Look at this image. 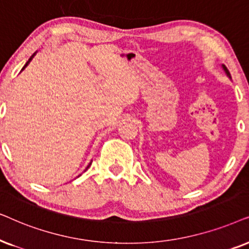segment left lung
Segmentation results:
<instances>
[{"instance_id": "left-lung-1", "label": "left lung", "mask_w": 249, "mask_h": 249, "mask_svg": "<svg viewBox=\"0 0 249 249\" xmlns=\"http://www.w3.org/2000/svg\"><path fill=\"white\" fill-rule=\"evenodd\" d=\"M223 68H224V71H225V72H227V74H228L229 76H230V74H229V71H228V69H227V67H225V66H223Z\"/></svg>"}]
</instances>
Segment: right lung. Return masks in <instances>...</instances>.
I'll return each instance as SVG.
<instances>
[{
  "instance_id": "right-lung-1",
  "label": "right lung",
  "mask_w": 249,
  "mask_h": 249,
  "mask_svg": "<svg viewBox=\"0 0 249 249\" xmlns=\"http://www.w3.org/2000/svg\"><path fill=\"white\" fill-rule=\"evenodd\" d=\"M34 54H35V53H34ZM34 54H33V55H32V57H31V58H29V60H28V61H27V62H26V65H25V66H24V68H22V69H25V67H26V66H27V65H28V64H29V62H31V60H32V58H33V57H34ZM90 165H91V164H90ZM90 165H89V166H90ZM89 166H88V168H89ZM88 168H86V170H88Z\"/></svg>"
}]
</instances>
